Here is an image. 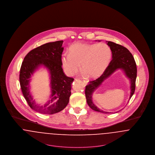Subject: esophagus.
<instances>
[{"mask_svg":"<svg viewBox=\"0 0 155 155\" xmlns=\"http://www.w3.org/2000/svg\"><path fill=\"white\" fill-rule=\"evenodd\" d=\"M83 82H84V84L85 85H87V84H88V81H86V80H83Z\"/></svg>","mask_w":155,"mask_h":155,"instance_id":"esophagus-1","label":"esophagus"}]
</instances>
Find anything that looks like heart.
<instances>
[{
    "instance_id": "obj_1",
    "label": "heart",
    "mask_w": 155,
    "mask_h": 155,
    "mask_svg": "<svg viewBox=\"0 0 155 155\" xmlns=\"http://www.w3.org/2000/svg\"><path fill=\"white\" fill-rule=\"evenodd\" d=\"M70 54L61 57V63L65 73L72 76L80 68L88 77H100L108 67L112 60V50L105 43H77L69 48Z\"/></svg>"
}]
</instances>
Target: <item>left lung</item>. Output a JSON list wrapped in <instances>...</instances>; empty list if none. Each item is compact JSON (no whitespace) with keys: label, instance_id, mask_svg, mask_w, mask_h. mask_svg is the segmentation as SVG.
Instances as JSON below:
<instances>
[{"label":"left lung","instance_id":"8db88e82","mask_svg":"<svg viewBox=\"0 0 155 155\" xmlns=\"http://www.w3.org/2000/svg\"><path fill=\"white\" fill-rule=\"evenodd\" d=\"M110 47L112 57L108 67L99 78L95 80L90 81L85 87V94L87 102L89 107L94 110L109 114L110 112L103 111L95 106L92 102V94L97 89L103 81L108 78L109 76L116 70L121 69L124 71L126 76L129 79L130 83V95L129 100L132 97L135 90V82L137 76V64L132 54L127 48L124 46L118 45L112 41H107ZM119 110V111H120ZM117 111V112H119ZM117 113V112H116Z\"/></svg>","mask_w":155,"mask_h":155}]
</instances>
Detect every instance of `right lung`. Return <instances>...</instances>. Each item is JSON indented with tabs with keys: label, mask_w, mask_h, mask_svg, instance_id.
<instances>
[{
	"label": "right lung",
	"mask_w": 155,
	"mask_h": 155,
	"mask_svg": "<svg viewBox=\"0 0 155 155\" xmlns=\"http://www.w3.org/2000/svg\"><path fill=\"white\" fill-rule=\"evenodd\" d=\"M63 43V40L48 43L31 50L21 65L19 81L23 95L31 109L43 114L59 112L69 102L74 78L67 77L62 68ZM41 66L47 68L51 75L52 94L44 106L37 104L33 100L29 84L31 76Z\"/></svg>",
	"instance_id": "add662e5"
}]
</instances>
